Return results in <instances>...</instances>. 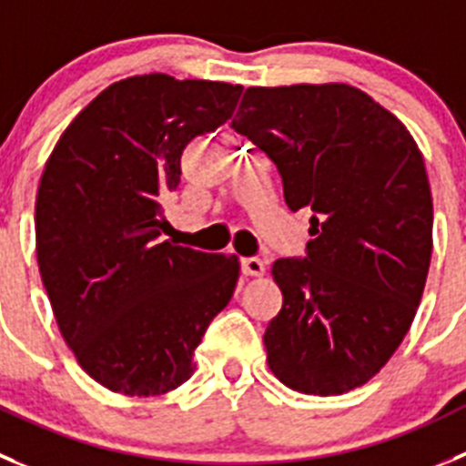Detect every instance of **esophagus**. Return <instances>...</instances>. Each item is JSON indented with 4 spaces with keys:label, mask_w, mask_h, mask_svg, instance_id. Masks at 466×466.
Here are the masks:
<instances>
[{
    "label": "esophagus",
    "mask_w": 466,
    "mask_h": 466,
    "mask_svg": "<svg viewBox=\"0 0 466 466\" xmlns=\"http://www.w3.org/2000/svg\"><path fill=\"white\" fill-rule=\"evenodd\" d=\"M241 268L246 276H262L264 273V262L259 258H243Z\"/></svg>",
    "instance_id": "1"
}]
</instances>
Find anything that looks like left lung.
<instances>
[{"mask_svg": "<svg viewBox=\"0 0 466 466\" xmlns=\"http://www.w3.org/2000/svg\"><path fill=\"white\" fill-rule=\"evenodd\" d=\"M232 128L276 165L287 207H308L303 258L271 276L282 308L264 331L285 386L340 395L393 356L432 255V195L410 130L350 85L250 86Z\"/></svg>", "mask_w": 466, "mask_h": 466, "instance_id": "left-lung-1", "label": "left lung"}]
</instances>
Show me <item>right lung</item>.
Here are the masks:
<instances>
[{
  "label": "right lung",
  "instance_id": "1",
  "mask_svg": "<svg viewBox=\"0 0 466 466\" xmlns=\"http://www.w3.org/2000/svg\"><path fill=\"white\" fill-rule=\"evenodd\" d=\"M241 86L163 73L115 82L64 130L36 195V258L64 340L86 375L160 395L234 294L238 259L163 241L181 154L232 116Z\"/></svg>",
  "mask_w": 466,
  "mask_h": 466
}]
</instances>
